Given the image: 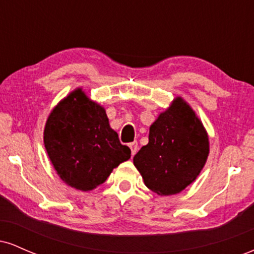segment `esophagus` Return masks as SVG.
<instances>
[{
	"instance_id": "1",
	"label": "esophagus",
	"mask_w": 254,
	"mask_h": 254,
	"mask_svg": "<svg viewBox=\"0 0 254 254\" xmlns=\"http://www.w3.org/2000/svg\"><path fill=\"white\" fill-rule=\"evenodd\" d=\"M129 147L131 149V154H132V155H135L137 149H138V144H137V142L136 141L131 142V143H129Z\"/></svg>"
}]
</instances>
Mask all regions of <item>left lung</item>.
Returning <instances> with one entry per match:
<instances>
[{"label": "left lung", "mask_w": 254, "mask_h": 254, "mask_svg": "<svg viewBox=\"0 0 254 254\" xmlns=\"http://www.w3.org/2000/svg\"><path fill=\"white\" fill-rule=\"evenodd\" d=\"M209 154L203 124L177 98L149 129V142L133 157L145 186L160 196L179 193L196 179Z\"/></svg>", "instance_id": "obj_1"}]
</instances>
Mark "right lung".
Segmentation results:
<instances>
[{"label":"right lung","instance_id":"1","mask_svg":"<svg viewBox=\"0 0 254 254\" xmlns=\"http://www.w3.org/2000/svg\"><path fill=\"white\" fill-rule=\"evenodd\" d=\"M44 144L61 179L81 191L106 182L113 168L131 156L130 148L110 127L105 110L81 89L70 93L49 116Z\"/></svg>","mask_w":254,"mask_h":254}]
</instances>
